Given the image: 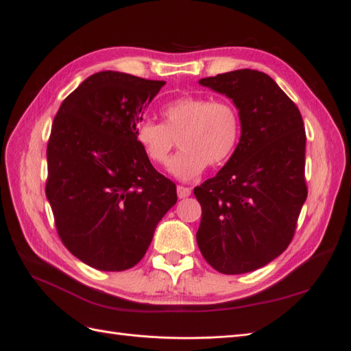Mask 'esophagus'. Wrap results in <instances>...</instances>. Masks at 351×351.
<instances>
[{"label": "esophagus", "mask_w": 351, "mask_h": 351, "mask_svg": "<svg viewBox=\"0 0 351 351\" xmlns=\"http://www.w3.org/2000/svg\"><path fill=\"white\" fill-rule=\"evenodd\" d=\"M191 194V189L184 187V186H177V195L178 199H186Z\"/></svg>", "instance_id": "1"}]
</instances>
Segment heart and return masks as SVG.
<instances>
[{
  "instance_id": "1",
  "label": "heart",
  "mask_w": 351,
  "mask_h": 351,
  "mask_svg": "<svg viewBox=\"0 0 351 351\" xmlns=\"http://www.w3.org/2000/svg\"><path fill=\"white\" fill-rule=\"evenodd\" d=\"M160 114L162 123L144 121L135 130V141L144 156L164 165L178 135L180 151L168 164V171L180 181L200 177L210 167L226 161L239 143V112L228 101H210L206 96L181 95L167 101Z\"/></svg>"
}]
</instances>
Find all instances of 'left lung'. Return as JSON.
<instances>
[{
    "mask_svg": "<svg viewBox=\"0 0 351 351\" xmlns=\"http://www.w3.org/2000/svg\"><path fill=\"white\" fill-rule=\"evenodd\" d=\"M199 83L233 101L242 131L229 161L194 189L202 206L195 239L216 271L246 274L281 255L295 233L308 193L304 122L297 105L258 70Z\"/></svg>",
    "mask_w": 351,
    "mask_h": 351,
    "instance_id": "1",
    "label": "left lung"
}]
</instances>
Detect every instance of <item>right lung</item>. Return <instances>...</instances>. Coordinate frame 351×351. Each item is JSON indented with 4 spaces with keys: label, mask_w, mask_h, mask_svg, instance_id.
Listing matches in <instances>:
<instances>
[{
    "label": "right lung",
    "mask_w": 351,
    "mask_h": 351,
    "mask_svg": "<svg viewBox=\"0 0 351 351\" xmlns=\"http://www.w3.org/2000/svg\"><path fill=\"white\" fill-rule=\"evenodd\" d=\"M164 85L106 70L83 80L54 117L46 195L63 245L95 269L135 266L177 203L176 184L135 141L144 110Z\"/></svg>",
    "instance_id": "obj_1"
}]
</instances>
